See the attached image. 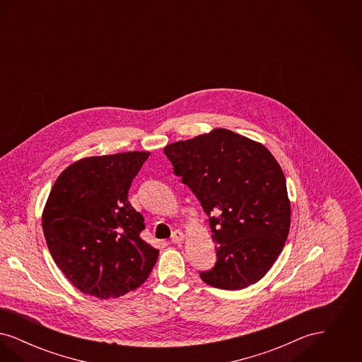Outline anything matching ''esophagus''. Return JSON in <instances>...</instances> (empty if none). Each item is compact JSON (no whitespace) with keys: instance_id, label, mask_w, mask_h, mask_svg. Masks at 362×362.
<instances>
[{"instance_id":"34e87169","label":"esophagus","mask_w":362,"mask_h":362,"mask_svg":"<svg viewBox=\"0 0 362 362\" xmlns=\"http://www.w3.org/2000/svg\"><path fill=\"white\" fill-rule=\"evenodd\" d=\"M183 240H185V233L182 230H175L171 236V241L173 244H179Z\"/></svg>"}]
</instances>
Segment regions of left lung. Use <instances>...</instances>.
<instances>
[{"mask_svg":"<svg viewBox=\"0 0 362 362\" xmlns=\"http://www.w3.org/2000/svg\"><path fill=\"white\" fill-rule=\"evenodd\" d=\"M164 153L209 216L217 262L201 278L239 291L266 276L291 228L286 180L260 142L226 129L168 144Z\"/></svg>","mask_w":362,"mask_h":362,"instance_id":"obj_1","label":"left lung"}]
</instances>
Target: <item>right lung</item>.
Instances as JSON below:
<instances>
[{
    "label": "right lung",
    "mask_w": 362,
    "mask_h": 362,
    "mask_svg": "<svg viewBox=\"0 0 362 362\" xmlns=\"http://www.w3.org/2000/svg\"><path fill=\"white\" fill-rule=\"evenodd\" d=\"M151 152L84 157L57 177L42 213L54 262L70 282L98 298L136 291L158 250L141 239L144 217L127 192Z\"/></svg>",
    "instance_id": "right-lung-1"
}]
</instances>
